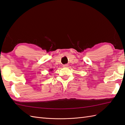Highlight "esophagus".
<instances>
[{
  "label": "esophagus",
  "mask_w": 125,
  "mask_h": 125,
  "mask_svg": "<svg viewBox=\"0 0 125 125\" xmlns=\"http://www.w3.org/2000/svg\"><path fill=\"white\" fill-rule=\"evenodd\" d=\"M68 65L67 64H65V65H63V67H68Z\"/></svg>",
  "instance_id": "34e87169"
}]
</instances>
